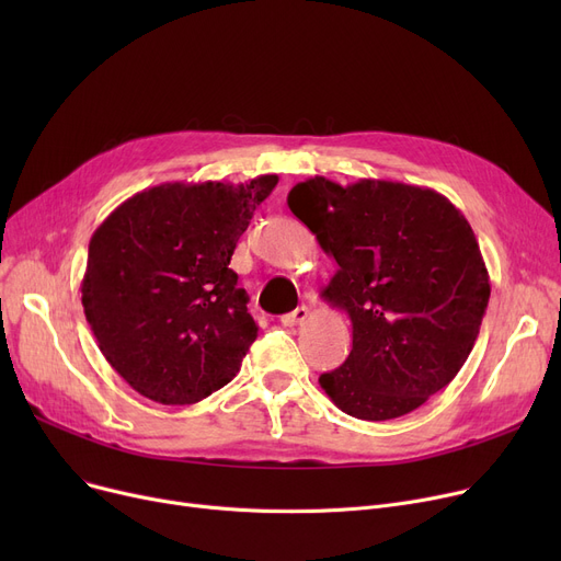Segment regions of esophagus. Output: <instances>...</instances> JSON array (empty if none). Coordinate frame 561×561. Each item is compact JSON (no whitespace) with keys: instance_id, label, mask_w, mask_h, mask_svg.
I'll use <instances>...</instances> for the list:
<instances>
[{"instance_id":"obj_1","label":"esophagus","mask_w":561,"mask_h":561,"mask_svg":"<svg viewBox=\"0 0 561 561\" xmlns=\"http://www.w3.org/2000/svg\"><path fill=\"white\" fill-rule=\"evenodd\" d=\"M307 316H309V307H298V309H293L290 313H286V316H282V325H286V328H296V325H300V322H305L307 320Z\"/></svg>"}]
</instances>
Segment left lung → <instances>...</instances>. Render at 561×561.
Segmentation results:
<instances>
[{
    "label": "left lung",
    "instance_id": "1",
    "mask_svg": "<svg viewBox=\"0 0 561 561\" xmlns=\"http://www.w3.org/2000/svg\"><path fill=\"white\" fill-rule=\"evenodd\" d=\"M339 263L322 290L352 322L341 368L320 375L347 416L391 421L446 389L480 334L491 284L473 229L440 193L387 180L311 176L288 193Z\"/></svg>",
    "mask_w": 561,
    "mask_h": 561
}]
</instances>
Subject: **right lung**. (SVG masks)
<instances>
[{"instance_id": "obj_1", "label": "right lung", "mask_w": 561, "mask_h": 561, "mask_svg": "<svg viewBox=\"0 0 561 561\" xmlns=\"http://www.w3.org/2000/svg\"><path fill=\"white\" fill-rule=\"evenodd\" d=\"M277 174L145 188L95 229L81 305L113 370L161 404L231 381L256 339L231 254Z\"/></svg>"}]
</instances>
